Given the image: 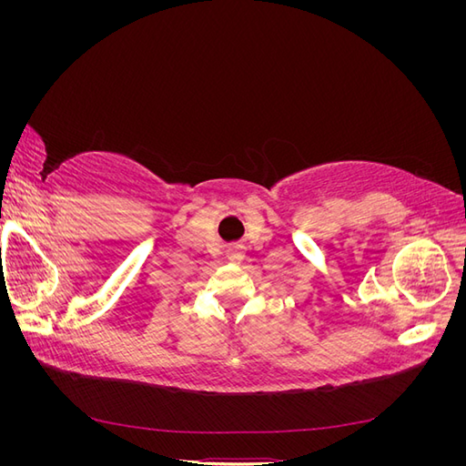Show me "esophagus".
<instances>
[{"label":"esophagus","instance_id":"34e87169","mask_svg":"<svg viewBox=\"0 0 466 466\" xmlns=\"http://www.w3.org/2000/svg\"><path fill=\"white\" fill-rule=\"evenodd\" d=\"M243 250H241V247H231V248H228V258L229 260H233V262H241L243 260Z\"/></svg>","mask_w":466,"mask_h":466}]
</instances>
